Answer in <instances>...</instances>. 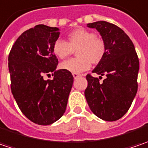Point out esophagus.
I'll list each match as a JSON object with an SVG mask.
<instances>
[{
    "label": "esophagus",
    "instance_id": "34e87169",
    "mask_svg": "<svg viewBox=\"0 0 148 148\" xmlns=\"http://www.w3.org/2000/svg\"><path fill=\"white\" fill-rule=\"evenodd\" d=\"M72 76H73V77L75 78V79L79 77H81V75H80V74H78V73H72Z\"/></svg>",
    "mask_w": 148,
    "mask_h": 148
}]
</instances>
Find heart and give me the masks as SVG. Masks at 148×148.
<instances>
[{
	"instance_id": "obj_1",
	"label": "heart",
	"mask_w": 148,
	"mask_h": 148,
	"mask_svg": "<svg viewBox=\"0 0 148 148\" xmlns=\"http://www.w3.org/2000/svg\"><path fill=\"white\" fill-rule=\"evenodd\" d=\"M57 57L65 59L77 51V57L61 63L60 67L72 73H80L89 69L91 63H100L107 52L104 40L85 28H77L67 35V41L58 39L52 46Z\"/></svg>"
}]
</instances>
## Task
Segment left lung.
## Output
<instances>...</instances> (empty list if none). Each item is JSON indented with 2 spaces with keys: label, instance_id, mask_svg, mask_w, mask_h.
Returning a JSON list of instances; mask_svg holds the SVG:
<instances>
[{
  "label": "left lung",
  "instance_id": "8db88e82",
  "mask_svg": "<svg viewBox=\"0 0 148 148\" xmlns=\"http://www.w3.org/2000/svg\"><path fill=\"white\" fill-rule=\"evenodd\" d=\"M96 28L106 42L104 58L92 71L106 78L86 75L85 97L88 106L99 118L113 122L122 117L131 107L137 92L139 60L134 45L120 27L100 21L87 24Z\"/></svg>",
  "mask_w": 148,
  "mask_h": 148
}]
</instances>
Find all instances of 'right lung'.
<instances>
[{
  "label": "right lung",
  "mask_w": 148,
  "mask_h": 148,
  "mask_svg": "<svg viewBox=\"0 0 148 148\" xmlns=\"http://www.w3.org/2000/svg\"><path fill=\"white\" fill-rule=\"evenodd\" d=\"M57 27L37 25L21 34L8 56L11 89L21 112L36 124L47 126L64 114L73 83L70 71L56 70L52 46ZM53 78L46 81L43 76Z\"/></svg>",
  "instance_id": "obj_1"
}]
</instances>
